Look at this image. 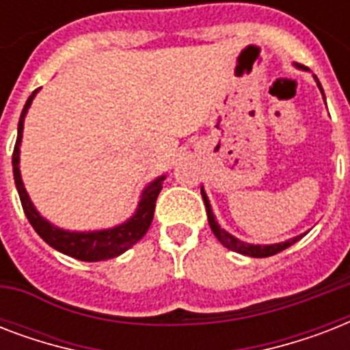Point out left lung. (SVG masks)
<instances>
[{
  "instance_id": "1",
  "label": "left lung",
  "mask_w": 350,
  "mask_h": 350,
  "mask_svg": "<svg viewBox=\"0 0 350 350\" xmlns=\"http://www.w3.org/2000/svg\"><path fill=\"white\" fill-rule=\"evenodd\" d=\"M296 68H304V67H301V65H296ZM314 81H316V85H318V89L321 90L323 100H325L323 89H321L320 81H318V78H316V76H314ZM202 198H203V203H205V208H207L208 225H211V229H213L214 236L219 239V243L224 245V247L234 250V252H238V254L250 256V258H269V256H274V254H278V252L285 250L287 247H291L293 243H296L298 239H301L305 234H307V232L299 234V236H294V238L287 239V241H280V243H271V245L247 243V241H241V239H238L236 236H232V234L227 232V230L219 227V224L216 221V216H214V213H213V207H211V202H208L207 192L203 191V187H202Z\"/></svg>"
}]
</instances>
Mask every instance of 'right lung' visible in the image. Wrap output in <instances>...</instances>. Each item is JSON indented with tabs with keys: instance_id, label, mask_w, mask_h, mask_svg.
<instances>
[{
	"instance_id": "1",
	"label": "right lung",
	"mask_w": 350,
	"mask_h": 350,
	"mask_svg": "<svg viewBox=\"0 0 350 350\" xmlns=\"http://www.w3.org/2000/svg\"><path fill=\"white\" fill-rule=\"evenodd\" d=\"M38 92H40V89L34 90L29 96V100L23 107V112L19 116L18 139H16V147H14L12 154L14 181H16L19 200H21V205H23L25 216H27L30 225L34 227V230L40 234V238L45 243H49L52 249L59 250L63 254L70 256V258H76V260L81 261H103L123 254L125 250L131 249L132 245H136L145 236V232L152 224L156 200H158V194L161 191V187H163V180L167 176H158L156 180L150 181L143 189L134 214L129 219H125L123 224L116 225V227L100 230H83L81 232V230L62 229V227H56L54 224H51L34 207L29 192L25 189L23 180H21V170H19V154H21L19 147H21V137H23L25 116H27V112L32 105V100H34Z\"/></svg>"
}]
</instances>
